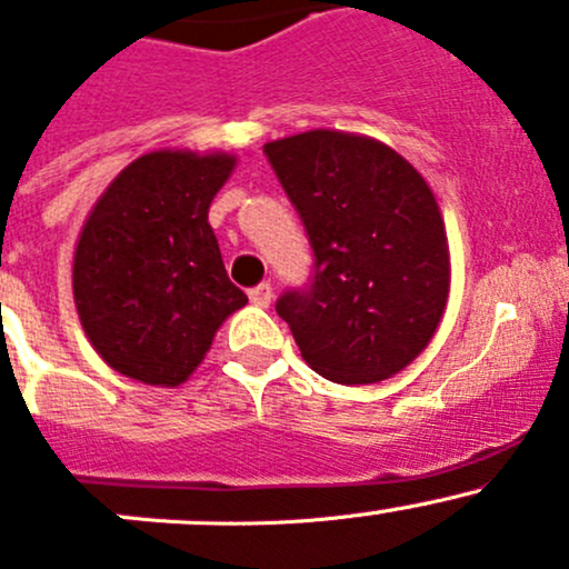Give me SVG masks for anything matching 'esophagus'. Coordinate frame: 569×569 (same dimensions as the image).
I'll return each mask as SVG.
<instances>
[{"label":"esophagus","mask_w":569,"mask_h":569,"mask_svg":"<svg viewBox=\"0 0 569 569\" xmlns=\"http://www.w3.org/2000/svg\"><path fill=\"white\" fill-rule=\"evenodd\" d=\"M248 295H250L252 306L267 308L269 302H272V286H269V283H258V286H252Z\"/></svg>","instance_id":"1"}]
</instances>
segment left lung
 <instances>
[{"label": "left lung", "instance_id": "obj_1", "mask_svg": "<svg viewBox=\"0 0 569 569\" xmlns=\"http://www.w3.org/2000/svg\"><path fill=\"white\" fill-rule=\"evenodd\" d=\"M306 226L313 272L274 302L302 358L341 386L423 352L449 297V242L421 173L382 142L306 131L263 146Z\"/></svg>", "mask_w": 569, "mask_h": 569}]
</instances>
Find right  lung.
Masks as SVG:
<instances>
[{"label":"right lung","instance_id":"1","mask_svg":"<svg viewBox=\"0 0 569 569\" xmlns=\"http://www.w3.org/2000/svg\"><path fill=\"white\" fill-rule=\"evenodd\" d=\"M233 164L228 153H146L90 211L73 256V300L96 352L120 375L181 386L217 327L248 302L209 226Z\"/></svg>","mask_w":569,"mask_h":569}]
</instances>
